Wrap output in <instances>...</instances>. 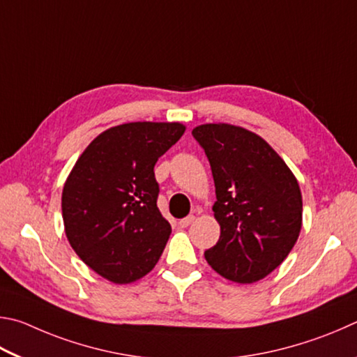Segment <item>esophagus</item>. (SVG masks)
I'll list each match as a JSON object with an SVG mask.
<instances>
[{
    "label": "esophagus",
    "instance_id": "34e87169",
    "mask_svg": "<svg viewBox=\"0 0 357 357\" xmlns=\"http://www.w3.org/2000/svg\"><path fill=\"white\" fill-rule=\"evenodd\" d=\"M195 222V216L192 215H190V216H186V218H183V220H180V227H188V226H191V224Z\"/></svg>",
    "mask_w": 357,
    "mask_h": 357
}]
</instances>
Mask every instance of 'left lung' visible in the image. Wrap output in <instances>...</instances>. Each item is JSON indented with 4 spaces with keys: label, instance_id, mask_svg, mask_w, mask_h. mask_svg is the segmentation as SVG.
Segmentation results:
<instances>
[{
    "label": "left lung",
    "instance_id": "left-lung-1",
    "mask_svg": "<svg viewBox=\"0 0 357 357\" xmlns=\"http://www.w3.org/2000/svg\"><path fill=\"white\" fill-rule=\"evenodd\" d=\"M192 136L213 174L215 218L221 235L205 260L238 284L264 279L295 246L303 222V197L295 175L270 144L229 123H205Z\"/></svg>",
    "mask_w": 357,
    "mask_h": 357
}]
</instances>
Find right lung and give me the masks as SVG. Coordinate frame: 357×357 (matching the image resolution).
<instances>
[{"label":"right lung","mask_w":357,"mask_h":357,"mask_svg":"<svg viewBox=\"0 0 357 357\" xmlns=\"http://www.w3.org/2000/svg\"><path fill=\"white\" fill-rule=\"evenodd\" d=\"M185 133L178 122H131L98 135L62 190L67 240L84 264L114 284L146 276L171 235L156 207L153 167Z\"/></svg>","instance_id":"obj_1"}]
</instances>
